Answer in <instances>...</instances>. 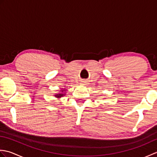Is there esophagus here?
Listing matches in <instances>:
<instances>
[{"mask_svg": "<svg viewBox=\"0 0 157 157\" xmlns=\"http://www.w3.org/2000/svg\"><path fill=\"white\" fill-rule=\"evenodd\" d=\"M88 84V82L87 81H86V80H84V81H82V85H86V84Z\"/></svg>", "mask_w": 157, "mask_h": 157, "instance_id": "obj_1", "label": "esophagus"}]
</instances>
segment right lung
I'll return each instance as SVG.
<instances>
[{"mask_svg":"<svg viewBox=\"0 0 157 157\" xmlns=\"http://www.w3.org/2000/svg\"><path fill=\"white\" fill-rule=\"evenodd\" d=\"M66 90H65V89H63V90H61V92H59V93H56V94H55L54 96H55L56 98H61V97H63V96H65V94L66 93L65 92Z\"/></svg>","mask_w":157,"mask_h":157,"instance_id":"obj_1","label":"right lung"}]
</instances>
